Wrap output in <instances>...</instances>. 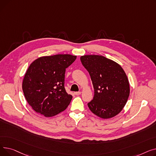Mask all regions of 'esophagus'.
<instances>
[{
  "instance_id": "1",
  "label": "esophagus",
  "mask_w": 156,
  "mask_h": 156,
  "mask_svg": "<svg viewBox=\"0 0 156 156\" xmlns=\"http://www.w3.org/2000/svg\"><path fill=\"white\" fill-rule=\"evenodd\" d=\"M75 94L76 95H79L81 94V92H75Z\"/></svg>"
}]
</instances>
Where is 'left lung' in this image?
<instances>
[{
	"label": "left lung",
	"instance_id": "obj_1",
	"mask_svg": "<svg viewBox=\"0 0 156 156\" xmlns=\"http://www.w3.org/2000/svg\"><path fill=\"white\" fill-rule=\"evenodd\" d=\"M80 60L90 74L94 88L93 100L88 103L90 110L103 119L116 116L129 95L125 72L119 64L102 55H83Z\"/></svg>",
	"mask_w": 156,
	"mask_h": 156
}]
</instances>
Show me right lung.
<instances>
[{
	"label": "right lung",
	"mask_w": 156,
	"mask_h": 156,
	"mask_svg": "<svg viewBox=\"0 0 156 156\" xmlns=\"http://www.w3.org/2000/svg\"><path fill=\"white\" fill-rule=\"evenodd\" d=\"M76 59V55L57 54L39 57L30 64L22 88L35 111L52 117L67 108L72 95L64 88L65 71Z\"/></svg>",
	"instance_id": "1"
}]
</instances>
